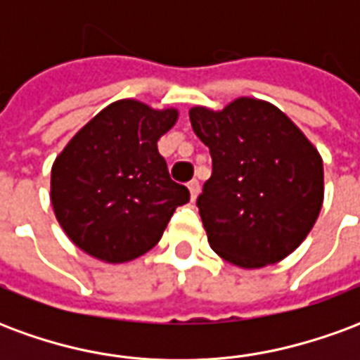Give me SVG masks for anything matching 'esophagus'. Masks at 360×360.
Segmentation results:
<instances>
[{"label":"esophagus","instance_id":"obj_1","mask_svg":"<svg viewBox=\"0 0 360 360\" xmlns=\"http://www.w3.org/2000/svg\"><path fill=\"white\" fill-rule=\"evenodd\" d=\"M187 187H188V191H191V198L195 200L196 196H198V193H200V183H198L196 179H193V181H188Z\"/></svg>","mask_w":360,"mask_h":360}]
</instances>
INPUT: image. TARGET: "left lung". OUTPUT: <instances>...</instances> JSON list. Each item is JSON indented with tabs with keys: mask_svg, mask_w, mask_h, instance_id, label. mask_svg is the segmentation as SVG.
I'll use <instances>...</instances> for the list:
<instances>
[{
	"mask_svg": "<svg viewBox=\"0 0 360 360\" xmlns=\"http://www.w3.org/2000/svg\"><path fill=\"white\" fill-rule=\"evenodd\" d=\"M188 117L212 154V177L196 198L212 250L249 270L289 257L324 202L318 150L283 111L257 98L219 111L196 105Z\"/></svg>",
	"mask_w": 360,
	"mask_h": 360,
	"instance_id": "obj_1",
	"label": "left lung"
}]
</instances>
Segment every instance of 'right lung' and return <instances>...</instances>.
Masks as SVG:
<instances>
[{
  "mask_svg": "<svg viewBox=\"0 0 360 360\" xmlns=\"http://www.w3.org/2000/svg\"><path fill=\"white\" fill-rule=\"evenodd\" d=\"M179 111L139 100L103 108L51 165V206L67 237L90 257L121 264L162 239L188 188L169 177L158 141Z\"/></svg>",
  "mask_w": 360,
  "mask_h": 360,
  "instance_id": "obj_1",
  "label": "right lung"
}]
</instances>
